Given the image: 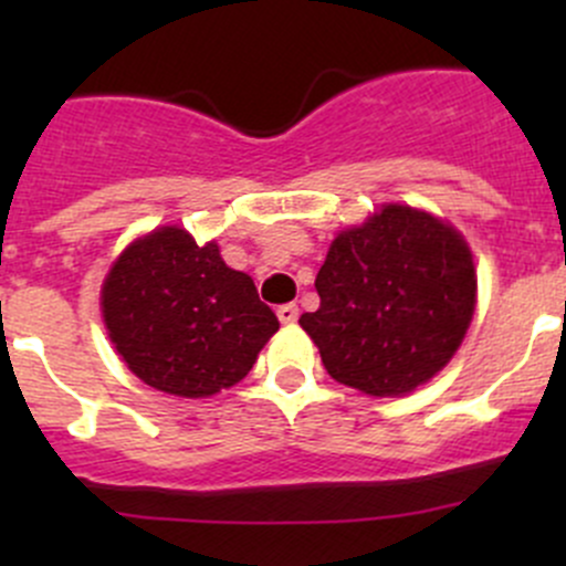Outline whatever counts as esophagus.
Wrapping results in <instances>:
<instances>
[{
  "label": "esophagus",
  "mask_w": 566,
  "mask_h": 566,
  "mask_svg": "<svg viewBox=\"0 0 566 566\" xmlns=\"http://www.w3.org/2000/svg\"><path fill=\"white\" fill-rule=\"evenodd\" d=\"M276 315H279V319H282L284 325H293L295 319H298V306H295V304H282L276 310Z\"/></svg>",
  "instance_id": "esophagus-1"
}]
</instances>
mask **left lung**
Returning <instances> with one entry per match:
<instances>
[{"mask_svg": "<svg viewBox=\"0 0 566 566\" xmlns=\"http://www.w3.org/2000/svg\"><path fill=\"white\" fill-rule=\"evenodd\" d=\"M315 287L319 310L298 323L331 378L373 397H399L458 353L476 306V268L452 224L384 205L334 238Z\"/></svg>", "mask_w": 566, "mask_h": 566, "instance_id": "obj_1", "label": "left lung"}]
</instances>
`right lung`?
Returning a JSON list of instances; mask_svg holds the SVG:
<instances>
[{
  "instance_id": "obj_1",
  "label": "right lung",
  "mask_w": 566,
  "mask_h": 566,
  "mask_svg": "<svg viewBox=\"0 0 566 566\" xmlns=\"http://www.w3.org/2000/svg\"><path fill=\"white\" fill-rule=\"evenodd\" d=\"M101 310L130 373L188 399L247 378L279 331L249 273L232 271L216 241L197 247L180 227H158L114 260Z\"/></svg>"
}]
</instances>
